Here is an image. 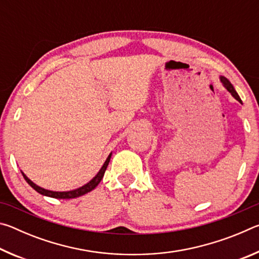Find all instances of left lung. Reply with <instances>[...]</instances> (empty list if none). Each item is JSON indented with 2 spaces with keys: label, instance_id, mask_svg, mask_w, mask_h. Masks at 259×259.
Masks as SVG:
<instances>
[{
  "label": "left lung",
  "instance_id": "left-lung-1",
  "mask_svg": "<svg viewBox=\"0 0 259 259\" xmlns=\"http://www.w3.org/2000/svg\"><path fill=\"white\" fill-rule=\"evenodd\" d=\"M219 80H221V82L223 83V85H224L226 89H227V91H229V93L233 96V97L238 100L239 103H241L242 104V100H241V98L239 97V95H238V93H236L235 91V89H234V87L232 85V83L227 80V78L225 77V76H219Z\"/></svg>",
  "mask_w": 259,
  "mask_h": 259
}]
</instances>
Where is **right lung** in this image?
Returning <instances> with one entry per match:
<instances>
[{
	"label": "right lung",
	"mask_w": 259,
	"mask_h": 259,
	"mask_svg": "<svg viewBox=\"0 0 259 259\" xmlns=\"http://www.w3.org/2000/svg\"><path fill=\"white\" fill-rule=\"evenodd\" d=\"M111 156H112V153L107 156L106 161L104 162V164L100 170L98 171V174L96 175V176L91 179L89 183H87L85 185H83L78 188H75V190H72V191H66V192H56V191H50V190H46V188L37 186L36 184L33 183L30 179L26 176V175L21 171L23 174V176L25 178V181L27 182L30 186H32L35 191L37 193H40L42 195H46V196H50V198H55V199H74V198H78V196L81 195H84L87 193H89L94 190V188L97 187L98 184L102 181L103 177H104V174L106 171V168L109 163V160H111Z\"/></svg>",
	"instance_id": "obj_1"
}]
</instances>
